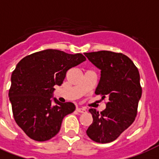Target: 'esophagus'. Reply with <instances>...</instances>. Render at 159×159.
Returning a JSON list of instances; mask_svg holds the SVG:
<instances>
[{"mask_svg":"<svg viewBox=\"0 0 159 159\" xmlns=\"http://www.w3.org/2000/svg\"><path fill=\"white\" fill-rule=\"evenodd\" d=\"M77 111L80 112V113H83L86 111V108H83V107H77Z\"/></svg>","mask_w":159,"mask_h":159,"instance_id":"obj_1","label":"esophagus"}]
</instances>
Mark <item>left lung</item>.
Listing matches in <instances>:
<instances>
[{
    "label": "left lung",
    "mask_w": 159,
    "mask_h": 159,
    "mask_svg": "<svg viewBox=\"0 0 159 159\" xmlns=\"http://www.w3.org/2000/svg\"><path fill=\"white\" fill-rule=\"evenodd\" d=\"M84 54L101 70L95 93L102 95V99L109 98L104 111L89 110L93 121L87 134L97 143H110L116 140L135 120L142 96L139 72L132 60L123 53L98 51Z\"/></svg>",
    "instance_id": "obj_1"
}]
</instances>
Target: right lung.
<instances>
[{
    "label": "right lung",
    "mask_w": 159,
    "mask_h": 159,
    "mask_svg": "<svg viewBox=\"0 0 159 159\" xmlns=\"http://www.w3.org/2000/svg\"><path fill=\"white\" fill-rule=\"evenodd\" d=\"M86 61L82 53L69 54L46 49L26 56L11 74L9 98L14 119L22 130L35 141H46L60 130L62 119L75 111L72 102L53 98L54 86H61L70 68Z\"/></svg>",
    "instance_id": "add662e5"
}]
</instances>
